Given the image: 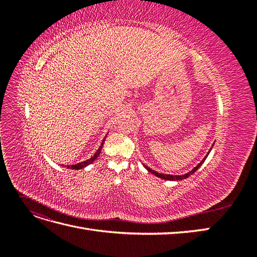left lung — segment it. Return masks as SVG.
<instances>
[{
    "label": "left lung",
    "instance_id": "left-lung-1",
    "mask_svg": "<svg viewBox=\"0 0 257 257\" xmlns=\"http://www.w3.org/2000/svg\"><path fill=\"white\" fill-rule=\"evenodd\" d=\"M214 145V144H213ZM212 149V148H211ZM210 149V150H211ZM210 152V151H209ZM209 152H208V154H209ZM208 154L206 155V157L204 158V160L201 161L199 164L196 166V167H194L190 173H188V174H185V175H182V176H174V175H165V174H160V173H158V172H154V170H152L151 168H149V167H147V166H145L146 168H147V170L148 172H150L151 174H153V175H155L157 177H159V178H161V179H164V180H170V181H176V180H182V179H186L188 177H190L191 175H193L194 173L196 172V170L201 166V164H203V163L205 162V160L207 159V157H208Z\"/></svg>",
    "mask_w": 257,
    "mask_h": 257
}]
</instances>
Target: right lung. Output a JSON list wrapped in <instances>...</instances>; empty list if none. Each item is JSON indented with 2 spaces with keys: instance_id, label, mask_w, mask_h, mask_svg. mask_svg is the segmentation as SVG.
I'll return each mask as SVG.
<instances>
[{
  "instance_id": "add662e5",
  "label": "right lung",
  "mask_w": 257,
  "mask_h": 257,
  "mask_svg": "<svg viewBox=\"0 0 257 257\" xmlns=\"http://www.w3.org/2000/svg\"><path fill=\"white\" fill-rule=\"evenodd\" d=\"M104 142H105V139H103L102 145H100V147L98 148V150L96 151V153H95L94 155H93V157H92L90 160H87V161H84V162L78 163V164H75V165H67V168H71V169H81V168H83V167H85V166H88L89 164H91V163H92L93 161L96 160V159L98 158V155H99V153H100V150H102V148H103ZM63 166H64V165H63Z\"/></svg>"
}]
</instances>
